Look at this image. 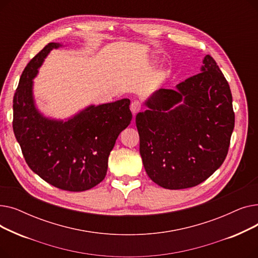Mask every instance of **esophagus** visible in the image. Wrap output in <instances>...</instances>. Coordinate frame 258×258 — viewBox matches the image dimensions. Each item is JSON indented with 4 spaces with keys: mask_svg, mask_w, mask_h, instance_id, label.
<instances>
[{
    "mask_svg": "<svg viewBox=\"0 0 258 258\" xmlns=\"http://www.w3.org/2000/svg\"><path fill=\"white\" fill-rule=\"evenodd\" d=\"M140 110H141V103L138 100L133 101L131 104V111H132L133 115L135 116Z\"/></svg>",
    "mask_w": 258,
    "mask_h": 258,
    "instance_id": "34e87169",
    "label": "esophagus"
}]
</instances>
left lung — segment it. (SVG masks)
Listing matches in <instances>:
<instances>
[{
    "instance_id": "left-lung-1",
    "label": "left lung",
    "mask_w": 258,
    "mask_h": 258,
    "mask_svg": "<svg viewBox=\"0 0 258 258\" xmlns=\"http://www.w3.org/2000/svg\"><path fill=\"white\" fill-rule=\"evenodd\" d=\"M136 125L148 177L166 189L199 185L223 164L234 128L232 94L218 63L203 59L201 73L160 89L145 101Z\"/></svg>"
}]
</instances>
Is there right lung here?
I'll return each mask as SVG.
<instances>
[{
    "mask_svg": "<svg viewBox=\"0 0 258 258\" xmlns=\"http://www.w3.org/2000/svg\"><path fill=\"white\" fill-rule=\"evenodd\" d=\"M58 47L49 43L23 71L13 97V133L33 172L62 190L85 191L104 179L116 139L131 123V101L90 105L66 121L40 114L33 78L49 52Z\"/></svg>",
    "mask_w": 258,
    "mask_h": 258,
    "instance_id": "right-lung-1",
    "label": "right lung"
}]
</instances>
